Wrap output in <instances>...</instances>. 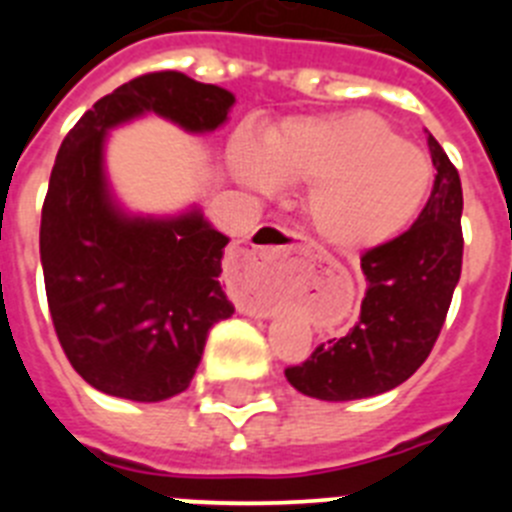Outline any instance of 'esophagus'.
Wrapping results in <instances>:
<instances>
[{
  "label": "esophagus",
  "instance_id": "esophagus-1",
  "mask_svg": "<svg viewBox=\"0 0 512 512\" xmlns=\"http://www.w3.org/2000/svg\"><path fill=\"white\" fill-rule=\"evenodd\" d=\"M292 248H297L295 233L284 228H261L256 238L238 248L235 264L253 277H277Z\"/></svg>",
  "mask_w": 512,
  "mask_h": 512
}]
</instances>
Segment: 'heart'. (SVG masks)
I'll return each instance as SVG.
<instances>
[{
  "label": "heart",
  "instance_id": "1",
  "mask_svg": "<svg viewBox=\"0 0 512 512\" xmlns=\"http://www.w3.org/2000/svg\"><path fill=\"white\" fill-rule=\"evenodd\" d=\"M230 166L246 187L279 192L282 182L310 187L305 215L323 246L369 251L413 223L433 182L431 158L372 112L289 117L264 148L241 135Z\"/></svg>",
  "mask_w": 512,
  "mask_h": 512
}]
</instances>
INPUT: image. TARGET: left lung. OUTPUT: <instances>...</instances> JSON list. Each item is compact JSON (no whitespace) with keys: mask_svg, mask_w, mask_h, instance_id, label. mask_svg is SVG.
I'll return each mask as SVG.
<instances>
[{"mask_svg":"<svg viewBox=\"0 0 512 512\" xmlns=\"http://www.w3.org/2000/svg\"><path fill=\"white\" fill-rule=\"evenodd\" d=\"M436 182L408 230L361 253L366 295L356 325L320 343L284 377L307 397L361 400L395 390L428 359L461 277V179L438 140L428 135Z\"/></svg>","mask_w":512,"mask_h":512,"instance_id":"obj_1","label":"left lung"}]
</instances>
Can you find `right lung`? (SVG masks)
Masks as SVG:
<instances>
[{
	"label": "right lung",
	"mask_w": 512,
	"mask_h": 512,
	"mask_svg": "<svg viewBox=\"0 0 512 512\" xmlns=\"http://www.w3.org/2000/svg\"><path fill=\"white\" fill-rule=\"evenodd\" d=\"M233 102L228 89L153 71L94 102L58 148L40 215L45 295L63 354L104 395L158 402L184 392L210 328L235 312L220 287L228 235L200 210L125 215L104 179L107 130L156 112L207 133Z\"/></svg>",
	"instance_id": "obj_1"
}]
</instances>
